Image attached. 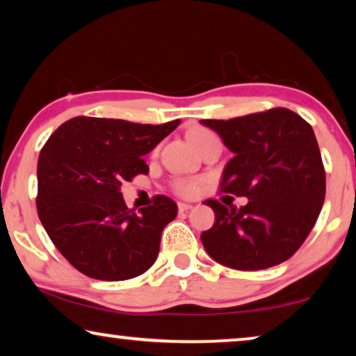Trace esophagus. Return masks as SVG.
I'll use <instances>...</instances> for the list:
<instances>
[{"mask_svg":"<svg viewBox=\"0 0 356 356\" xmlns=\"http://www.w3.org/2000/svg\"><path fill=\"white\" fill-rule=\"evenodd\" d=\"M177 208H179V212H187V211L192 209L193 206L192 204H187V203H179Z\"/></svg>","mask_w":356,"mask_h":356,"instance_id":"1","label":"esophagus"}]
</instances>
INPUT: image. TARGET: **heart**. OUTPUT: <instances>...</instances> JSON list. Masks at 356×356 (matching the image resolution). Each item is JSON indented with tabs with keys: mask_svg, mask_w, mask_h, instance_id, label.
I'll return each mask as SVG.
<instances>
[{
	"mask_svg": "<svg viewBox=\"0 0 356 356\" xmlns=\"http://www.w3.org/2000/svg\"><path fill=\"white\" fill-rule=\"evenodd\" d=\"M187 137L190 144L198 150L206 140L211 139V137H214V134H212L209 129H204V127H193V129L188 131ZM198 188H200V184L192 179H177L176 182H174V190H176L180 196H193L196 192H198Z\"/></svg>",
	"mask_w": 356,
	"mask_h": 356,
	"instance_id": "obj_1",
	"label": "heart"
}]
</instances>
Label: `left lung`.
<instances>
[{
  "label": "left lung",
  "instance_id": "left-lung-1",
  "mask_svg": "<svg viewBox=\"0 0 356 356\" xmlns=\"http://www.w3.org/2000/svg\"><path fill=\"white\" fill-rule=\"evenodd\" d=\"M233 153L220 190L249 200L227 208L206 200L216 214L201 233L206 252L225 267L264 270L288 261L320 216L326 174L315 132L288 108L233 120H201Z\"/></svg>",
  "mask_w": 356,
  "mask_h": 356
}]
</instances>
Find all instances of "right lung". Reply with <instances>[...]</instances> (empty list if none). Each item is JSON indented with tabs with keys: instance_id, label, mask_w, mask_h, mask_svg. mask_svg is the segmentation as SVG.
Returning <instances> with one entry per match:
<instances>
[{
	"instance_id": "add662e5",
	"label": "right lung",
	"mask_w": 356,
	"mask_h": 356,
	"mask_svg": "<svg viewBox=\"0 0 356 356\" xmlns=\"http://www.w3.org/2000/svg\"><path fill=\"white\" fill-rule=\"evenodd\" d=\"M179 124L78 116L41 148L40 220L62 256L86 277L123 281L155 264L161 232L176 219L177 204L158 195L155 204L134 212L120 190L137 174H148L142 156Z\"/></svg>"
}]
</instances>
